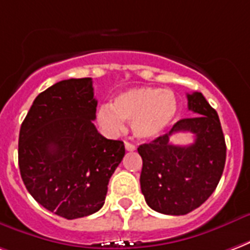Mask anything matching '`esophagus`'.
<instances>
[{"label": "esophagus", "mask_w": 250, "mask_h": 250, "mask_svg": "<svg viewBox=\"0 0 250 250\" xmlns=\"http://www.w3.org/2000/svg\"><path fill=\"white\" fill-rule=\"evenodd\" d=\"M125 148L127 149V151H135L136 147H135L132 143H130V142H125Z\"/></svg>", "instance_id": "esophagus-1"}]
</instances>
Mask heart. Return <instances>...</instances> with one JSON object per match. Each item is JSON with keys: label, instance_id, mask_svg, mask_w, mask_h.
Wrapping results in <instances>:
<instances>
[{"label": "heart", "instance_id": "b5f03b06", "mask_svg": "<svg viewBox=\"0 0 250 250\" xmlns=\"http://www.w3.org/2000/svg\"><path fill=\"white\" fill-rule=\"evenodd\" d=\"M179 101L171 90L158 87H132L119 92L112 104H102L97 111V123L108 136L125 130V120L140 140H153L162 136L175 120Z\"/></svg>", "mask_w": 250, "mask_h": 250}]
</instances>
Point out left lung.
Listing matches in <instances>:
<instances>
[{
  "mask_svg": "<svg viewBox=\"0 0 250 250\" xmlns=\"http://www.w3.org/2000/svg\"><path fill=\"white\" fill-rule=\"evenodd\" d=\"M193 118L179 120L168 134L139 146L143 160L140 188L146 203L163 214L180 216L199 208L209 197L223 175L227 146L217 112L201 92L187 94ZM191 132L195 142L175 146L169 138Z\"/></svg>",
  "mask_w": 250,
  "mask_h": 250,
  "instance_id": "8db88e82",
  "label": "left lung"
}]
</instances>
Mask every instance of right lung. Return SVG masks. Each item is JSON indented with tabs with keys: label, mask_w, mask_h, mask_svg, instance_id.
Masks as SVG:
<instances>
[{
	"label": "right lung",
	"mask_w": 250,
	"mask_h": 250,
	"mask_svg": "<svg viewBox=\"0 0 250 250\" xmlns=\"http://www.w3.org/2000/svg\"><path fill=\"white\" fill-rule=\"evenodd\" d=\"M91 78L67 79L41 92L22 122L18 164L37 203L67 220L104 204L125 144L98 132Z\"/></svg>",
	"instance_id": "obj_1"
}]
</instances>
